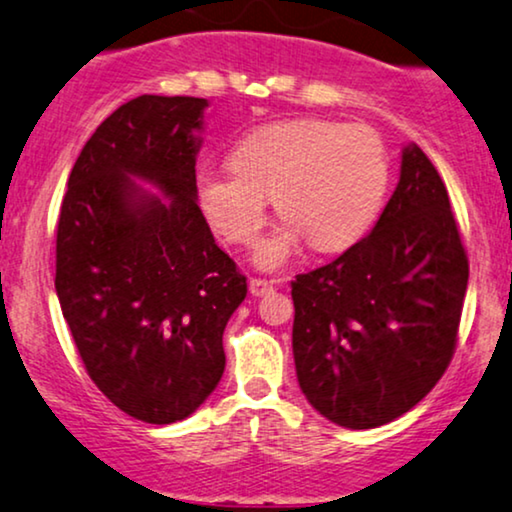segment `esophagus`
<instances>
[{
  "instance_id": "esophagus-1",
  "label": "esophagus",
  "mask_w": 512,
  "mask_h": 512,
  "mask_svg": "<svg viewBox=\"0 0 512 512\" xmlns=\"http://www.w3.org/2000/svg\"><path fill=\"white\" fill-rule=\"evenodd\" d=\"M274 290V281H267V278H250V293L255 297H262Z\"/></svg>"
}]
</instances>
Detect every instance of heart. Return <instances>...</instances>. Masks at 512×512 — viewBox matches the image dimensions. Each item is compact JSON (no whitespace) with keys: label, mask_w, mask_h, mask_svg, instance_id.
Instances as JSON below:
<instances>
[{"label":"heart","mask_w":512,"mask_h":512,"mask_svg":"<svg viewBox=\"0 0 512 512\" xmlns=\"http://www.w3.org/2000/svg\"><path fill=\"white\" fill-rule=\"evenodd\" d=\"M390 186V160L373 129L297 118L252 129L231 151V170L200 174L198 205L212 229L252 245L267 198L286 217L255 250L260 269L283 267L304 238L321 252L349 248L371 229Z\"/></svg>","instance_id":"b5f03b06"}]
</instances>
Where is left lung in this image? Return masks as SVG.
Segmentation results:
<instances>
[{
    "mask_svg": "<svg viewBox=\"0 0 512 512\" xmlns=\"http://www.w3.org/2000/svg\"><path fill=\"white\" fill-rule=\"evenodd\" d=\"M293 354L309 404L371 430L418 404L454 357L468 255L435 165L416 144L373 231L295 276Z\"/></svg>",
    "mask_w": 512,
    "mask_h": 512,
    "instance_id": "obj_1",
    "label": "left lung"
}]
</instances>
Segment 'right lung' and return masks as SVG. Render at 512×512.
I'll return each instance as SVG.
<instances>
[{"mask_svg":"<svg viewBox=\"0 0 512 512\" xmlns=\"http://www.w3.org/2000/svg\"><path fill=\"white\" fill-rule=\"evenodd\" d=\"M205 108L196 96L122 103L77 155L58 215L56 295L82 364L120 411L153 425L210 397L226 321L248 293L196 203Z\"/></svg>","mask_w":512,"mask_h":512,"instance_id":"right-lung-1","label":"right lung"}]
</instances>
